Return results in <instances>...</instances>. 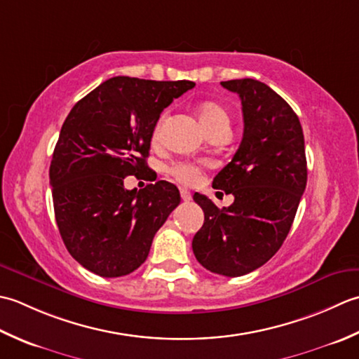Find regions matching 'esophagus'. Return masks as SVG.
Wrapping results in <instances>:
<instances>
[{
  "mask_svg": "<svg viewBox=\"0 0 359 359\" xmlns=\"http://www.w3.org/2000/svg\"><path fill=\"white\" fill-rule=\"evenodd\" d=\"M180 194H181L182 201H190V200H192V195H190V192H189L187 189L181 187V189H180Z\"/></svg>",
  "mask_w": 359,
  "mask_h": 359,
  "instance_id": "obj_1",
  "label": "esophagus"
}]
</instances>
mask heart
Masks as SVG:
<instances>
[{
	"instance_id": "obj_1",
	"label": "heart",
	"mask_w": 359,
	"mask_h": 359,
	"mask_svg": "<svg viewBox=\"0 0 359 359\" xmlns=\"http://www.w3.org/2000/svg\"><path fill=\"white\" fill-rule=\"evenodd\" d=\"M196 114H198L201 126L206 130V133L217 128H229L231 126V116L228 109L214 100H204L198 104V107H196ZM161 127H163V121H158L155 130H153V141H158L159 139ZM170 173L173 175L175 180L184 182V184L195 182L196 178H198V169L189 163L173 164L170 167Z\"/></svg>"
}]
</instances>
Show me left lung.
<instances>
[{"instance_id":"1","label":"left lung","mask_w":359,"mask_h":359,"mask_svg":"<svg viewBox=\"0 0 359 359\" xmlns=\"http://www.w3.org/2000/svg\"><path fill=\"white\" fill-rule=\"evenodd\" d=\"M222 85L240 96L245 128L212 187L232 194L233 203L218 209L194 195L204 223L192 250L209 271L238 277L265 265L287 238L306 186V158L301 122L279 94L254 79Z\"/></svg>"}]
</instances>
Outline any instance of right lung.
<instances>
[{"mask_svg":"<svg viewBox=\"0 0 359 359\" xmlns=\"http://www.w3.org/2000/svg\"><path fill=\"white\" fill-rule=\"evenodd\" d=\"M194 86L189 80L118 76L86 94L65 119L49 184L63 243L88 271L102 277L133 273L180 204L172 182L127 190L123 180L149 170L145 158L159 114Z\"/></svg>","mask_w":359,"mask_h":359,"instance_id":"1","label":"right lung"}]
</instances>
